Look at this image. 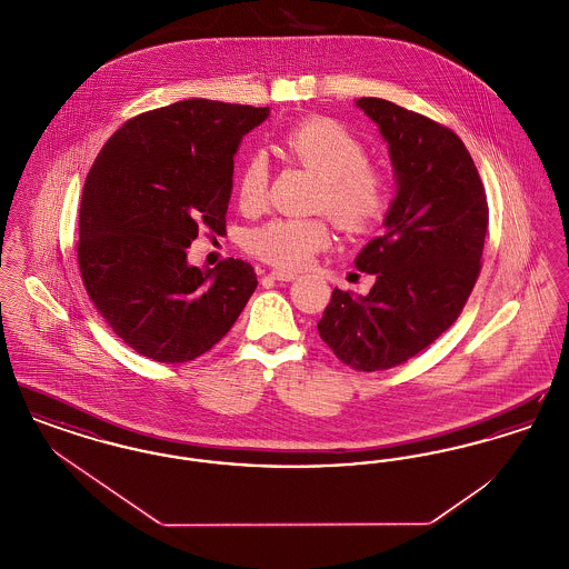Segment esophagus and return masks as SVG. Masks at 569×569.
I'll return each mask as SVG.
<instances>
[{
  "instance_id": "34e87169",
  "label": "esophagus",
  "mask_w": 569,
  "mask_h": 569,
  "mask_svg": "<svg viewBox=\"0 0 569 569\" xmlns=\"http://www.w3.org/2000/svg\"><path fill=\"white\" fill-rule=\"evenodd\" d=\"M297 272L292 271H272L271 279L274 281H295L297 279Z\"/></svg>"
}]
</instances>
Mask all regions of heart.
Listing matches in <instances>:
<instances>
[{"mask_svg": "<svg viewBox=\"0 0 569 569\" xmlns=\"http://www.w3.org/2000/svg\"><path fill=\"white\" fill-rule=\"evenodd\" d=\"M283 151L320 177L316 207L326 209L350 232L371 228L388 207V179L367 162V147L335 119L316 117L290 128ZM269 186V162L251 153L239 174V202L244 211L262 207ZM330 243L325 217H277L247 234V249L281 269L305 267Z\"/></svg>", "mask_w": 569, "mask_h": 569, "instance_id": "b5f03b06", "label": "heart"}]
</instances>
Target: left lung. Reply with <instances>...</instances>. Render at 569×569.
Returning <instances> with one entry per match:
<instances>
[{
    "mask_svg": "<svg viewBox=\"0 0 569 569\" xmlns=\"http://www.w3.org/2000/svg\"><path fill=\"white\" fill-rule=\"evenodd\" d=\"M356 107L388 144L397 193L381 237L356 256L376 274L367 297L332 290L318 332L358 371H383L455 325L480 274L488 204L478 168L452 130L381 98Z\"/></svg>",
    "mask_w": 569,
    "mask_h": 569,
    "instance_id": "left-lung-1",
    "label": "left lung"
}]
</instances>
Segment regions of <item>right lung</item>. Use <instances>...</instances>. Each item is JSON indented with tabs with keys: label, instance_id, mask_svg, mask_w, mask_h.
Here are the masks:
<instances>
[{
	"label": "right lung",
	"instance_id": "obj_1",
	"mask_svg": "<svg viewBox=\"0 0 569 569\" xmlns=\"http://www.w3.org/2000/svg\"><path fill=\"white\" fill-rule=\"evenodd\" d=\"M271 109L183 100L110 136L82 188L79 267L87 295L126 346L156 362L209 352L258 279L243 260L188 262L202 228L226 232L234 156Z\"/></svg>",
	"mask_w": 569,
	"mask_h": 569
}]
</instances>
